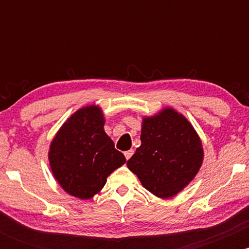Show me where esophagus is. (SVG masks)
<instances>
[{"instance_id": "1", "label": "esophagus", "mask_w": 249, "mask_h": 249, "mask_svg": "<svg viewBox=\"0 0 249 249\" xmlns=\"http://www.w3.org/2000/svg\"><path fill=\"white\" fill-rule=\"evenodd\" d=\"M133 152H134L133 150H128V151H126V152H124V154H125V158H126V159H130L131 157H132Z\"/></svg>"}]
</instances>
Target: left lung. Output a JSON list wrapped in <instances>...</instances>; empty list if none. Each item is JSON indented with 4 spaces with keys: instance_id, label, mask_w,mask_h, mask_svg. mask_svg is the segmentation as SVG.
<instances>
[{
    "instance_id": "1",
    "label": "left lung",
    "mask_w": 249,
    "mask_h": 249,
    "mask_svg": "<svg viewBox=\"0 0 249 249\" xmlns=\"http://www.w3.org/2000/svg\"><path fill=\"white\" fill-rule=\"evenodd\" d=\"M141 141L127 167L154 196H176L201 166L204 152L198 134L187 119L172 108L144 119Z\"/></svg>"
}]
</instances>
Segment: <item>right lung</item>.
Listing matches in <instances>:
<instances>
[{"label":"right lung","mask_w":249,"mask_h":249,"mask_svg":"<svg viewBox=\"0 0 249 249\" xmlns=\"http://www.w3.org/2000/svg\"><path fill=\"white\" fill-rule=\"evenodd\" d=\"M103 126L98 107H83L63 124L51 142V171L64 191L76 198H92L126 161Z\"/></svg>","instance_id":"add662e5"}]
</instances>
